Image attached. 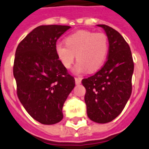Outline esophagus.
Instances as JSON below:
<instances>
[{
    "mask_svg": "<svg viewBox=\"0 0 149 149\" xmlns=\"http://www.w3.org/2000/svg\"><path fill=\"white\" fill-rule=\"evenodd\" d=\"M74 79H75L76 84H80L81 83V80L82 79H81V77H75Z\"/></svg>",
    "mask_w": 149,
    "mask_h": 149,
    "instance_id": "esophagus-1",
    "label": "esophagus"
}]
</instances>
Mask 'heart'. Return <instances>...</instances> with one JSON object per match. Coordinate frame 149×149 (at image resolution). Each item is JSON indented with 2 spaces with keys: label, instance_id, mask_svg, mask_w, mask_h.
Instances as JSON below:
<instances>
[{
  "label": "heart",
  "instance_id": "obj_1",
  "mask_svg": "<svg viewBox=\"0 0 149 149\" xmlns=\"http://www.w3.org/2000/svg\"><path fill=\"white\" fill-rule=\"evenodd\" d=\"M56 53L63 66L69 68L77 56L74 72H93L103 65L109 50L107 36L103 33L79 30L65 39V44L58 43Z\"/></svg>",
  "mask_w": 149,
  "mask_h": 149
}]
</instances>
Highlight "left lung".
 Returning a JSON list of instances; mask_svg holds the SVG:
<instances>
[{
	"instance_id": "left-lung-1",
	"label": "left lung",
	"mask_w": 149,
	"mask_h": 149,
	"mask_svg": "<svg viewBox=\"0 0 149 149\" xmlns=\"http://www.w3.org/2000/svg\"><path fill=\"white\" fill-rule=\"evenodd\" d=\"M109 39L108 59L94 75L81 83L87 116L100 124L109 123L121 113L132 93L134 63L130 46L120 33L106 25H98Z\"/></svg>"
}]
</instances>
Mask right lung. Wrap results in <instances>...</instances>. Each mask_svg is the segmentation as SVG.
I'll return each mask as SVG.
<instances>
[{
	"label": "right lung",
	"mask_w": 149,
	"mask_h": 149,
	"mask_svg": "<svg viewBox=\"0 0 149 149\" xmlns=\"http://www.w3.org/2000/svg\"><path fill=\"white\" fill-rule=\"evenodd\" d=\"M70 28L38 26L16 48L13 75L18 98L27 112L43 124L62 120L64 102L75 85L55 50L57 40Z\"/></svg>",
	"instance_id": "1"
}]
</instances>
